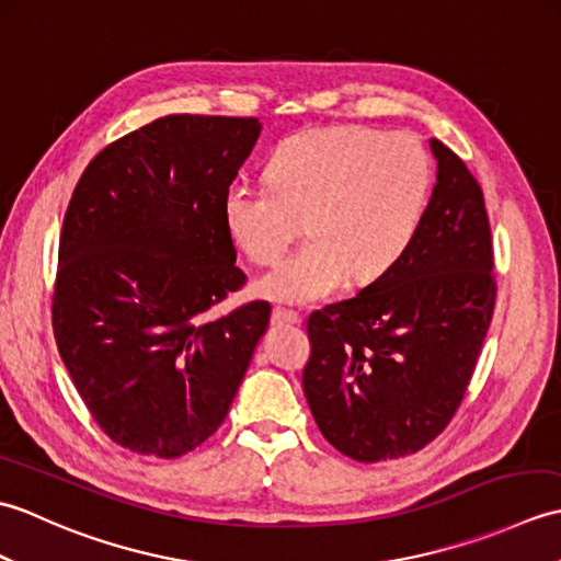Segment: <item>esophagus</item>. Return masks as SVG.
I'll use <instances>...</instances> for the list:
<instances>
[{"mask_svg":"<svg viewBox=\"0 0 561 561\" xmlns=\"http://www.w3.org/2000/svg\"><path fill=\"white\" fill-rule=\"evenodd\" d=\"M272 323H277V325H296V323H301V316L296 313V311H291V308L277 306L272 311Z\"/></svg>","mask_w":561,"mask_h":561,"instance_id":"34e87169","label":"esophagus"}]
</instances>
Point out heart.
<instances>
[{
  "mask_svg": "<svg viewBox=\"0 0 561 561\" xmlns=\"http://www.w3.org/2000/svg\"><path fill=\"white\" fill-rule=\"evenodd\" d=\"M270 185L233 183L224 221L243 253L267 265L306 231L311 243L257 282L287 304L328 299L352 279L368 284L398 265L420 229L432 165L410 135L325 127L282 141Z\"/></svg>",
  "mask_w": 561,
  "mask_h": 561,
  "instance_id": "b5f03b06",
  "label": "heart"
}]
</instances>
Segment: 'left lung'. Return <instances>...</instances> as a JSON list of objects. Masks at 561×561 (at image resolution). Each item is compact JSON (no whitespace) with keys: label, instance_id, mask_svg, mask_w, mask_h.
Segmentation results:
<instances>
[{"label":"left lung","instance_id":"left-lung-1","mask_svg":"<svg viewBox=\"0 0 561 561\" xmlns=\"http://www.w3.org/2000/svg\"><path fill=\"white\" fill-rule=\"evenodd\" d=\"M436 185L408 253L347 301L308 316L304 392L359 462L422 450L460 408L492 323L496 279L480 183L432 139Z\"/></svg>","mask_w":561,"mask_h":561}]
</instances>
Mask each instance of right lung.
Here are the masks:
<instances>
[{"instance_id":"obj_1","label":"right lung","mask_w":561,"mask_h":561,"mask_svg":"<svg viewBox=\"0 0 561 561\" xmlns=\"http://www.w3.org/2000/svg\"><path fill=\"white\" fill-rule=\"evenodd\" d=\"M257 117L165 115L93 157L71 193L53 294L57 350L96 424L181 458L221 426L272 308L207 313L245 284L224 195Z\"/></svg>"}]
</instances>
